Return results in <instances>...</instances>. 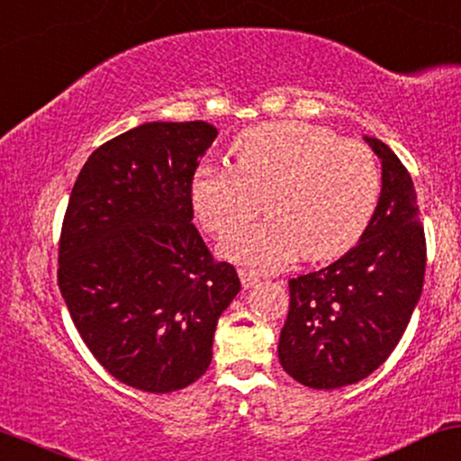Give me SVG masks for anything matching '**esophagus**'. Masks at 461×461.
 <instances>
[{"label": "esophagus", "mask_w": 461, "mask_h": 461, "mask_svg": "<svg viewBox=\"0 0 461 461\" xmlns=\"http://www.w3.org/2000/svg\"><path fill=\"white\" fill-rule=\"evenodd\" d=\"M238 274H240V281H242V287H244V289L255 287V285L259 283V276H258V274H255V272L244 270V267H240V270H238Z\"/></svg>", "instance_id": "esophagus-1"}]
</instances>
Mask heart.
Segmentation results:
<instances>
[{"label":"heart","instance_id":"b5f03b06","mask_svg":"<svg viewBox=\"0 0 461 461\" xmlns=\"http://www.w3.org/2000/svg\"><path fill=\"white\" fill-rule=\"evenodd\" d=\"M231 155L234 167H195L189 197L197 221L225 234L253 217L266 195L270 217L223 240V253L238 264L270 272L300 253L308 261L331 259L368 227L381 178L361 142L338 140L328 127L274 121L242 131Z\"/></svg>","mask_w":461,"mask_h":461}]
</instances>
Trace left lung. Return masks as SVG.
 Segmentation results:
<instances>
[{
    "label": "left lung",
    "mask_w": 461,
    "mask_h": 461,
    "mask_svg": "<svg viewBox=\"0 0 461 461\" xmlns=\"http://www.w3.org/2000/svg\"><path fill=\"white\" fill-rule=\"evenodd\" d=\"M364 140L381 159V195L368 227L334 264L289 281L278 359L312 389L347 387L372 375L421 298L425 236L415 185L385 142Z\"/></svg>",
    "instance_id": "obj_1"
}]
</instances>
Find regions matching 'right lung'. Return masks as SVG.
<instances>
[{"instance_id":"obj_1","label":"right lung","mask_w":461,"mask_h":461,"mask_svg":"<svg viewBox=\"0 0 461 461\" xmlns=\"http://www.w3.org/2000/svg\"><path fill=\"white\" fill-rule=\"evenodd\" d=\"M217 133L203 121L133 127L86 159L69 195L63 302L93 357L133 389L195 383L240 291L236 267L214 261L191 223V174Z\"/></svg>"}]
</instances>
